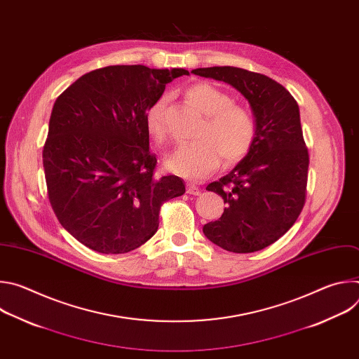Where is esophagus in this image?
I'll return each mask as SVG.
<instances>
[{
	"mask_svg": "<svg viewBox=\"0 0 359 359\" xmlns=\"http://www.w3.org/2000/svg\"><path fill=\"white\" fill-rule=\"evenodd\" d=\"M186 191H187L189 194H193V196H197V194L200 193L198 187H197L196 184H191V183H187V189H186Z\"/></svg>",
	"mask_w": 359,
	"mask_h": 359,
	"instance_id": "1",
	"label": "esophagus"
}]
</instances>
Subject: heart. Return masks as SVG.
Returning <instances> with one entry per match:
<instances>
[{
    "instance_id": "b5f03b06",
    "label": "heart",
    "mask_w": 359,
    "mask_h": 359,
    "mask_svg": "<svg viewBox=\"0 0 359 359\" xmlns=\"http://www.w3.org/2000/svg\"><path fill=\"white\" fill-rule=\"evenodd\" d=\"M186 97L198 109L206 121L201 125L200 140L179 144L165 158L166 168L184 179L198 180L213 172L223 156L229 165L243 159L255 139V122L252 115L233 97L210 83H194L186 89ZM166 96L153 102L144 115L146 130L156 142L166 137L165 111Z\"/></svg>"
}]
</instances>
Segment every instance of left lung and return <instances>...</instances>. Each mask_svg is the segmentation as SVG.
Listing matches in <instances>:
<instances>
[{
  "mask_svg": "<svg viewBox=\"0 0 359 359\" xmlns=\"http://www.w3.org/2000/svg\"><path fill=\"white\" fill-rule=\"evenodd\" d=\"M194 75L226 82L250 104L255 139L247 155L206 190L226 203L220 219L203 226L216 245L233 252H254L284 236L298 219L309 177L299 108L274 79L236 67L197 68Z\"/></svg>",
  "mask_w": 359,
  "mask_h": 359,
  "instance_id": "8db88e82",
  "label": "left lung"
}]
</instances>
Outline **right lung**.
I'll return each instance as SVG.
<instances>
[{
  "label": "right lung",
  "mask_w": 359,
  "mask_h": 359,
  "mask_svg": "<svg viewBox=\"0 0 359 359\" xmlns=\"http://www.w3.org/2000/svg\"><path fill=\"white\" fill-rule=\"evenodd\" d=\"M182 68L114 65L76 79L55 100L42 161L62 227L102 254H123L159 227L162 204L184 193L177 176L153 175L144 115Z\"/></svg>",
  "instance_id": "right-lung-1"
}]
</instances>
